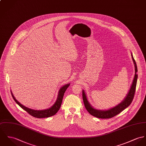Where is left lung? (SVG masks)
I'll list each match as a JSON object with an SVG mask.
<instances>
[{"instance_id": "1", "label": "left lung", "mask_w": 146, "mask_h": 146, "mask_svg": "<svg viewBox=\"0 0 146 146\" xmlns=\"http://www.w3.org/2000/svg\"><path fill=\"white\" fill-rule=\"evenodd\" d=\"M131 55H132L133 61L134 62V68H135L134 77L132 84L131 86L130 90H129V92L127 94L124 99L119 104H118V106L106 110L96 109L94 108L89 103V102L88 100L87 96L85 91L84 90H82V99H83L85 107L88 110V111L94 117H95L98 118H102V119H108V118H113L114 116L119 114L120 113H121L123 110L127 108L132 102L134 96V93L135 92L137 81L138 78V75L137 74V72L138 71V70H137V66L136 62L133 57L132 53H131Z\"/></svg>"}]
</instances>
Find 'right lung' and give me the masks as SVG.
Segmentation results:
<instances>
[{"label":"right lung","mask_w":146,"mask_h":146,"mask_svg":"<svg viewBox=\"0 0 146 146\" xmlns=\"http://www.w3.org/2000/svg\"><path fill=\"white\" fill-rule=\"evenodd\" d=\"M69 86H70V84H67L66 85L63 86L62 87H61L60 88V89L58 92V94L57 99L52 106L48 109H44V110H33V109L28 108L26 106H23L18 101H17V100L15 99L12 92H11V94H12V96L14 101L16 102V103L21 106L23 109H24L25 111H26L27 112L28 114H29L31 115H32L35 118H48V117H51V116H53L54 115H55L57 113V112L59 110L61 106V104H62L64 95L65 93L67 88Z\"/></svg>","instance_id":"add662e5"}]
</instances>
